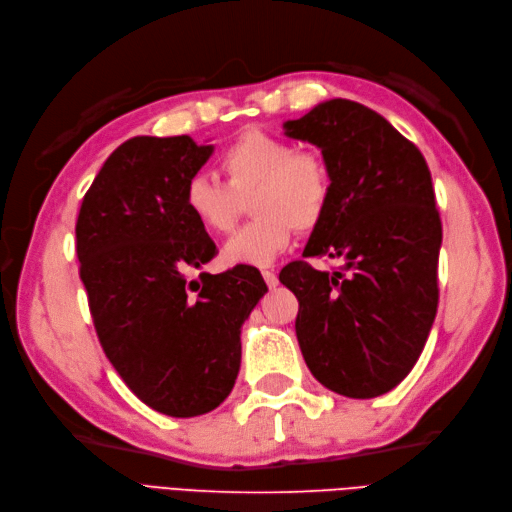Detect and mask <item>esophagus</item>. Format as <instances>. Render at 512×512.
<instances>
[{
	"mask_svg": "<svg viewBox=\"0 0 512 512\" xmlns=\"http://www.w3.org/2000/svg\"><path fill=\"white\" fill-rule=\"evenodd\" d=\"M262 277H265V282H267V286H269V288H275L277 284H280V280H277L275 271H269V269H265V271H262Z\"/></svg>",
	"mask_w": 512,
	"mask_h": 512,
	"instance_id": "34e87169",
	"label": "esophagus"
}]
</instances>
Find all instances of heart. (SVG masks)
Wrapping results in <instances>:
<instances>
[{"instance_id":"heart-1","label":"heart","mask_w":512,"mask_h":512,"mask_svg":"<svg viewBox=\"0 0 512 512\" xmlns=\"http://www.w3.org/2000/svg\"><path fill=\"white\" fill-rule=\"evenodd\" d=\"M226 183L192 175L183 205L200 228L222 235L235 226L241 198L250 193L252 222L241 226L222 250L226 265L267 267L280 256L292 230L314 228L331 198V177L324 162L309 151L265 130H245L220 153Z\"/></svg>"}]
</instances>
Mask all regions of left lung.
<instances>
[{
  "label": "left lung",
  "instance_id": "left-lung-1",
  "mask_svg": "<svg viewBox=\"0 0 512 512\" xmlns=\"http://www.w3.org/2000/svg\"><path fill=\"white\" fill-rule=\"evenodd\" d=\"M284 134L316 145L331 177L303 256L346 260L344 271L294 260L280 273L299 299L303 359L337 395H384L410 374L438 312L442 222L429 166L382 115L344 98L286 121Z\"/></svg>",
  "mask_w": 512,
  "mask_h": 512
}]
</instances>
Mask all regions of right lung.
<instances>
[{
    "label": "right lung",
    "instance_id": "1",
    "mask_svg": "<svg viewBox=\"0 0 512 512\" xmlns=\"http://www.w3.org/2000/svg\"><path fill=\"white\" fill-rule=\"evenodd\" d=\"M213 145L190 136H134L87 190L76 256L108 361L156 412L190 418L218 408L241 367V327L267 292L258 269H200L215 243L185 211V183Z\"/></svg>",
    "mask_w": 512,
    "mask_h": 512
}]
</instances>
